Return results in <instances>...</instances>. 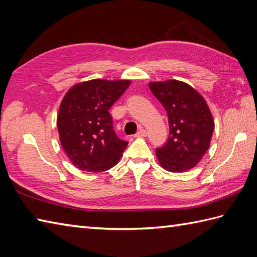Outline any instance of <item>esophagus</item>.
<instances>
[{
    "mask_svg": "<svg viewBox=\"0 0 257 257\" xmlns=\"http://www.w3.org/2000/svg\"><path fill=\"white\" fill-rule=\"evenodd\" d=\"M135 136H136V137H146V136H147V132H146L145 129H140L139 132H138L137 134H136Z\"/></svg>",
    "mask_w": 257,
    "mask_h": 257,
    "instance_id": "34e87169",
    "label": "esophagus"
}]
</instances>
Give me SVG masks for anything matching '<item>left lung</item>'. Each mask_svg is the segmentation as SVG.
Returning <instances> with one entry per match:
<instances>
[{
  "label": "left lung",
  "instance_id": "1",
  "mask_svg": "<svg viewBox=\"0 0 257 257\" xmlns=\"http://www.w3.org/2000/svg\"><path fill=\"white\" fill-rule=\"evenodd\" d=\"M150 90L165 107L169 138L156 149L160 166L170 172H184L201 161L214 132L210 108L204 98L183 81H151Z\"/></svg>",
  "mask_w": 257,
  "mask_h": 257
}]
</instances>
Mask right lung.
<instances>
[{"mask_svg":"<svg viewBox=\"0 0 257 257\" xmlns=\"http://www.w3.org/2000/svg\"><path fill=\"white\" fill-rule=\"evenodd\" d=\"M129 85L125 79H91L64 96L57 116L59 140L76 168L102 172L119 162L128 143L117 137L109 109Z\"/></svg>","mask_w":257,"mask_h":257,"instance_id":"right-lung-1","label":"right lung"}]
</instances>
